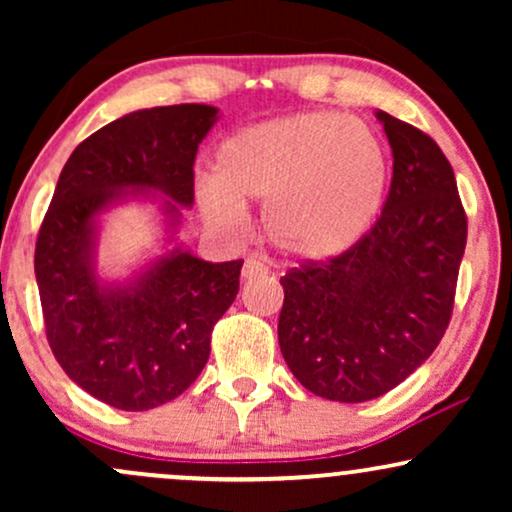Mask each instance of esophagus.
Segmentation results:
<instances>
[{
  "label": "esophagus",
  "instance_id": "34e87169",
  "mask_svg": "<svg viewBox=\"0 0 512 512\" xmlns=\"http://www.w3.org/2000/svg\"><path fill=\"white\" fill-rule=\"evenodd\" d=\"M269 274V267L264 262L257 260V257H248L243 264V279H255V276Z\"/></svg>",
  "mask_w": 512,
  "mask_h": 512
}]
</instances>
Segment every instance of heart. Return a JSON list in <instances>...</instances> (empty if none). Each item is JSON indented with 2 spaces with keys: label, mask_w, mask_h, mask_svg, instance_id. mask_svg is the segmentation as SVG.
Masks as SVG:
<instances>
[{
  "label": "heart",
  "mask_w": 512,
  "mask_h": 512,
  "mask_svg": "<svg viewBox=\"0 0 512 512\" xmlns=\"http://www.w3.org/2000/svg\"><path fill=\"white\" fill-rule=\"evenodd\" d=\"M390 158L366 122L310 110L240 129L216 149L197 204L216 231L248 226L243 202H264V233L284 255L325 260L354 245L383 204Z\"/></svg>",
  "instance_id": "obj_1"
}]
</instances>
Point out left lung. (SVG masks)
I'll list each match as a JSON object with an SVG mask.
<instances>
[{
	"mask_svg": "<svg viewBox=\"0 0 512 512\" xmlns=\"http://www.w3.org/2000/svg\"><path fill=\"white\" fill-rule=\"evenodd\" d=\"M392 146L383 211L349 250L281 276L279 346L305 390L368 402L440 344L467 245L455 173L426 132L378 113Z\"/></svg>",
	"mask_w": 512,
	"mask_h": 512,
	"instance_id": "1",
	"label": "left lung"
}]
</instances>
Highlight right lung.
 I'll list each match as a JSON object with an SVG mask.
<instances>
[{
  "instance_id": "add662e5",
  "label": "right lung",
  "mask_w": 512,
  "mask_h": 512,
  "mask_svg": "<svg viewBox=\"0 0 512 512\" xmlns=\"http://www.w3.org/2000/svg\"><path fill=\"white\" fill-rule=\"evenodd\" d=\"M211 105L129 113L84 139L64 163L35 240L45 337L81 390L122 411L180 397L207 366L211 332L238 293L243 260L204 262L173 250L127 289L93 272V221L127 187L190 207L195 158L216 122ZM168 214L178 207L168 202Z\"/></svg>"
}]
</instances>
